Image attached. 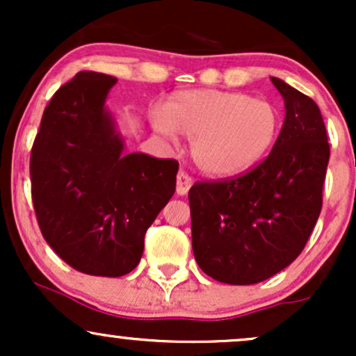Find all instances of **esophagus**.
<instances>
[{"instance_id": "1", "label": "esophagus", "mask_w": 356, "mask_h": 356, "mask_svg": "<svg viewBox=\"0 0 356 356\" xmlns=\"http://www.w3.org/2000/svg\"><path fill=\"white\" fill-rule=\"evenodd\" d=\"M191 186H192L191 175L187 174L186 170H179V174H177V194H181V195L187 194V192H189V189H191Z\"/></svg>"}]
</instances>
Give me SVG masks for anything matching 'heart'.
<instances>
[{"label":"heart","instance_id":"b5f03b06","mask_svg":"<svg viewBox=\"0 0 356 356\" xmlns=\"http://www.w3.org/2000/svg\"><path fill=\"white\" fill-rule=\"evenodd\" d=\"M152 127L172 138L191 137L195 165L212 177H231L251 169L275 145L281 113L275 104L246 93L184 90L164 108L150 112Z\"/></svg>","mask_w":356,"mask_h":356}]
</instances>
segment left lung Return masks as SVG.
Returning a JSON list of instances; mask_svg holds the SVG:
<instances>
[{
	"instance_id": "1",
	"label": "left lung",
	"mask_w": 356,
	"mask_h": 356,
	"mask_svg": "<svg viewBox=\"0 0 356 356\" xmlns=\"http://www.w3.org/2000/svg\"><path fill=\"white\" fill-rule=\"evenodd\" d=\"M286 117L271 152L246 174L191 187L192 251L207 276L254 284L301 254L323 206L330 161L325 122L314 100L283 80Z\"/></svg>"
}]
</instances>
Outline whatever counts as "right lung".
Returning <instances> with one entry per match:
<instances>
[{
    "mask_svg": "<svg viewBox=\"0 0 356 356\" xmlns=\"http://www.w3.org/2000/svg\"><path fill=\"white\" fill-rule=\"evenodd\" d=\"M115 76L79 72L44 108L30 157L31 199L44 241L76 271L124 276L175 192L179 162L124 154L105 110Z\"/></svg>",
    "mask_w": 356,
    "mask_h": 356,
    "instance_id": "obj_1",
    "label": "right lung"
}]
</instances>
